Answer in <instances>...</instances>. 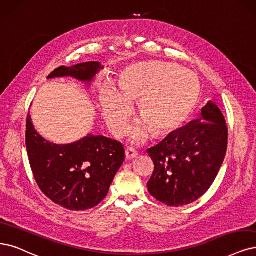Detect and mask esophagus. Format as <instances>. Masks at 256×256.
Listing matches in <instances>:
<instances>
[{
	"label": "esophagus",
	"instance_id": "esophagus-1",
	"mask_svg": "<svg viewBox=\"0 0 256 256\" xmlns=\"http://www.w3.org/2000/svg\"><path fill=\"white\" fill-rule=\"evenodd\" d=\"M137 155H138V153L136 152V150H134V148H128L126 150V159H134V158H136L137 157Z\"/></svg>",
	"mask_w": 256,
	"mask_h": 256
}]
</instances>
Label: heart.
Listing matches in <instances>:
<instances>
[{
	"mask_svg": "<svg viewBox=\"0 0 256 256\" xmlns=\"http://www.w3.org/2000/svg\"><path fill=\"white\" fill-rule=\"evenodd\" d=\"M119 90L110 83L100 88L102 114L110 128L123 135L138 102L141 116L130 134L135 144H142L155 133L166 136L182 126L200 97L195 74L173 63L148 61L124 68L118 81Z\"/></svg>",
	"mask_w": 256,
	"mask_h": 256,
	"instance_id": "1",
	"label": "heart"
}]
</instances>
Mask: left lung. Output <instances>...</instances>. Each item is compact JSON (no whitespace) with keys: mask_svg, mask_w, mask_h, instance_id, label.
I'll return each instance as SVG.
<instances>
[{"mask_svg":"<svg viewBox=\"0 0 256 256\" xmlns=\"http://www.w3.org/2000/svg\"><path fill=\"white\" fill-rule=\"evenodd\" d=\"M200 116L146 150L154 162L148 190L166 206L196 202L209 190L224 162L228 128L222 112L209 101Z\"/></svg>","mask_w":256,"mask_h":256,"instance_id":"obj_1","label":"left lung"}]
</instances>
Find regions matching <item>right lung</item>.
Segmentation results:
<instances>
[{
  "mask_svg": "<svg viewBox=\"0 0 256 256\" xmlns=\"http://www.w3.org/2000/svg\"><path fill=\"white\" fill-rule=\"evenodd\" d=\"M102 68L99 62L94 61L72 68L60 66L47 79L72 77L90 84ZM26 148L41 191L54 204L72 211L88 210L99 204L124 162L123 146L102 135L88 134L68 144L50 142L34 130L30 112Z\"/></svg>",
  "mask_w": 256,
  "mask_h": 256,
  "instance_id": "add662e5",
  "label": "right lung"
}]
</instances>
